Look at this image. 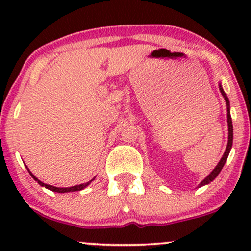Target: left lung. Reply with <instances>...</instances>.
<instances>
[{"instance_id": "obj_1", "label": "left lung", "mask_w": 251, "mask_h": 251, "mask_svg": "<svg viewBox=\"0 0 251 251\" xmlns=\"http://www.w3.org/2000/svg\"><path fill=\"white\" fill-rule=\"evenodd\" d=\"M218 86H220V91H221V93H222V96H223V98H224V100H226V117H227V145H226V152H224V154H223V157L221 158V160L220 162H218V164L217 165H216V168L212 170L211 172H210V174L206 176L205 178H204L203 180L201 181L200 184H198V186L197 188H201V186H204V185H208L209 183H211L212 180L215 179L216 177H217L218 175H220V172L222 171V169H223V166H224V164H226V159H227V155H229V153H230V150H231V148H232V138H234V132H232V120H231V116H230V101H229V99H227V97H226V94L224 93V91H223V87H222V85H221V82L218 83Z\"/></svg>"}]
</instances>
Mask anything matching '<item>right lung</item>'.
<instances>
[{"instance_id": "1", "label": "right lung", "mask_w": 251, "mask_h": 251, "mask_svg": "<svg viewBox=\"0 0 251 251\" xmlns=\"http://www.w3.org/2000/svg\"><path fill=\"white\" fill-rule=\"evenodd\" d=\"M27 169H28V168H27ZM28 172H29L31 177L34 178V180L37 181V183H39L40 185H41V186H45L46 189H48V190H51V191H54V192H59V194H65V192H74V191H80V190H83V189L86 188V186H88L89 184H91L92 181L94 180V178H93V179H92V180H89V181H87V183H85V184H80V185H74V186H71V188H56V186H53V185H48V184H45V183H42L41 180H39V179H37V178L35 177V176H34V175L31 174V172L29 171V169H28Z\"/></svg>"}]
</instances>
